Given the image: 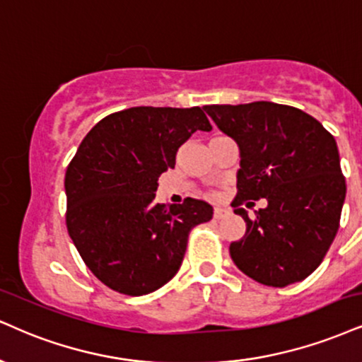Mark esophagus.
<instances>
[{"mask_svg":"<svg viewBox=\"0 0 362 362\" xmlns=\"http://www.w3.org/2000/svg\"><path fill=\"white\" fill-rule=\"evenodd\" d=\"M226 213H228V211H226L225 208H221V206H216V208H215V215H213V216H215L216 220H221V218L225 216Z\"/></svg>","mask_w":362,"mask_h":362,"instance_id":"1","label":"esophagus"}]
</instances>
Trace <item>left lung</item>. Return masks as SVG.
I'll list each match as a JSON object with an SVG mask.
<instances>
[{"instance_id":"left-lung-1","label":"left lung","mask_w":362,"mask_h":362,"mask_svg":"<svg viewBox=\"0 0 362 362\" xmlns=\"http://www.w3.org/2000/svg\"><path fill=\"white\" fill-rule=\"evenodd\" d=\"M203 109L240 149L231 206L247 231L230 245L231 260L269 287L307 279L334 242L346 199L336 139L304 110L275 102ZM260 197L267 206L248 218L243 203Z\"/></svg>"}]
</instances>
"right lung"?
I'll return each mask as SVG.
<instances>
[{
    "label": "right lung",
    "instance_id": "add662e5",
    "mask_svg": "<svg viewBox=\"0 0 362 362\" xmlns=\"http://www.w3.org/2000/svg\"><path fill=\"white\" fill-rule=\"evenodd\" d=\"M196 131H211L199 107H131L97 122L66 168V230L92 274L115 292L137 297L168 284L191 228L213 218L202 199L156 203L159 176Z\"/></svg>",
    "mask_w": 362,
    "mask_h": 362
}]
</instances>
